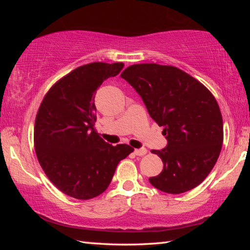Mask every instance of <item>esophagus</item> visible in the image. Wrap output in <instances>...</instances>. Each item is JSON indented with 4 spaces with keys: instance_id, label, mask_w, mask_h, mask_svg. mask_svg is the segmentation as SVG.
Wrapping results in <instances>:
<instances>
[{
    "instance_id": "esophagus-1",
    "label": "esophagus",
    "mask_w": 250,
    "mask_h": 250,
    "mask_svg": "<svg viewBox=\"0 0 250 250\" xmlns=\"http://www.w3.org/2000/svg\"><path fill=\"white\" fill-rule=\"evenodd\" d=\"M146 153V147H141V149H135V150H134V154H135V155L141 156V155H145Z\"/></svg>"
}]
</instances>
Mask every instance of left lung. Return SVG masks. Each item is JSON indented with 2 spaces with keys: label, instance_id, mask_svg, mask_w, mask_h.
I'll return each mask as SVG.
<instances>
[{
  "label": "left lung",
  "instance_id": "1",
  "mask_svg": "<svg viewBox=\"0 0 250 250\" xmlns=\"http://www.w3.org/2000/svg\"><path fill=\"white\" fill-rule=\"evenodd\" d=\"M121 77L140 95L167 140L164 149L152 150L162 160L163 170L150 183L168 194L196 188L222 150L223 118L216 99L204 84L173 66L135 64Z\"/></svg>",
  "mask_w": 250,
  "mask_h": 250
}]
</instances>
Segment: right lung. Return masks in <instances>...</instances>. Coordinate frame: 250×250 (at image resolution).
Instances as JSON below:
<instances>
[{"label":"right lung","instance_id":"obj_1","mask_svg":"<svg viewBox=\"0 0 250 250\" xmlns=\"http://www.w3.org/2000/svg\"><path fill=\"white\" fill-rule=\"evenodd\" d=\"M124 62H91L74 69L50 88L42 101L34 128L37 159L49 181L77 200L104 193L116 167L132 147L112 146L95 129V94Z\"/></svg>","mask_w":250,"mask_h":250}]
</instances>
